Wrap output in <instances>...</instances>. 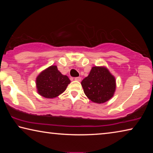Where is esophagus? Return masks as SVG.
<instances>
[{
  "label": "esophagus",
  "instance_id": "1",
  "mask_svg": "<svg viewBox=\"0 0 153 153\" xmlns=\"http://www.w3.org/2000/svg\"><path fill=\"white\" fill-rule=\"evenodd\" d=\"M75 80L77 82H80L82 80V78L80 77H75Z\"/></svg>",
  "mask_w": 153,
  "mask_h": 153
}]
</instances>
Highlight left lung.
<instances>
[{
    "mask_svg": "<svg viewBox=\"0 0 153 153\" xmlns=\"http://www.w3.org/2000/svg\"><path fill=\"white\" fill-rule=\"evenodd\" d=\"M81 84L86 97L98 104L109 100L116 90L115 77L105 66L92 67Z\"/></svg>",
    "mask_w": 153,
    "mask_h": 153,
    "instance_id": "1",
    "label": "left lung"
}]
</instances>
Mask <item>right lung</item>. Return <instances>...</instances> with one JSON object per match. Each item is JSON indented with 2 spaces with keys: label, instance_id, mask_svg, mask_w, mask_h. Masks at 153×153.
<instances>
[{
  "label": "right lung",
  "instance_id": "add662e5",
  "mask_svg": "<svg viewBox=\"0 0 153 153\" xmlns=\"http://www.w3.org/2000/svg\"><path fill=\"white\" fill-rule=\"evenodd\" d=\"M70 82L69 77L62 74L56 65L44 69L36 79L38 93L46 98H54L61 94Z\"/></svg>",
  "mask_w": 153,
  "mask_h": 153
}]
</instances>
